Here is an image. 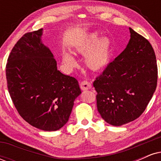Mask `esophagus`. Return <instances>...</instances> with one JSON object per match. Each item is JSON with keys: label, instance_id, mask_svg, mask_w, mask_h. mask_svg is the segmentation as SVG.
<instances>
[{"label": "esophagus", "instance_id": "34e87169", "mask_svg": "<svg viewBox=\"0 0 161 161\" xmlns=\"http://www.w3.org/2000/svg\"><path fill=\"white\" fill-rule=\"evenodd\" d=\"M80 88L83 91H86V90L92 88V84L89 82H88V81H82L80 83Z\"/></svg>", "mask_w": 161, "mask_h": 161}]
</instances>
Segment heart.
<instances>
[{
    "label": "heart",
    "mask_w": 161,
    "mask_h": 161,
    "mask_svg": "<svg viewBox=\"0 0 161 161\" xmlns=\"http://www.w3.org/2000/svg\"><path fill=\"white\" fill-rule=\"evenodd\" d=\"M75 55L85 57V63L90 69L95 72L104 70L110 64L113 55V43L110 38H100L97 32L87 35L79 40L73 48ZM62 61L70 68H75L78 63L73 55L64 53Z\"/></svg>",
    "instance_id": "heart-1"
}]
</instances>
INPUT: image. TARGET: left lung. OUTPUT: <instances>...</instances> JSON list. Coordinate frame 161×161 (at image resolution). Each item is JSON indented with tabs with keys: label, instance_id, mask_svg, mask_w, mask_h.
I'll list each match as a JSON object with an SVG mask.
<instances>
[{
	"label": "left lung",
	"instance_id": "obj_1",
	"mask_svg": "<svg viewBox=\"0 0 161 161\" xmlns=\"http://www.w3.org/2000/svg\"><path fill=\"white\" fill-rule=\"evenodd\" d=\"M130 39L124 51L110 63L93 83L101 117L115 126L135 120L145 111L158 82L152 46L129 28Z\"/></svg>",
	"mask_w": 161,
	"mask_h": 161
}]
</instances>
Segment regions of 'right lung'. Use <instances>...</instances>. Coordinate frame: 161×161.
I'll return each mask as SVG.
<instances>
[{
    "label": "right lung",
    "mask_w": 161,
    "mask_h": 161,
    "mask_svg": "<svg viewBox=\"0 0 161 161\" xmlns=\"http://www.w3.org/2000/svg\"><path fill=\"white\" fill-rule=\"evenodd\" d=\"M43 29L25 33L7 60V88L19 115L44 131H56L69 120L74 101L81 92L73 77L63 74L47 46Z\"/></svg>",
    "instance_id": "right-lung-1"
}]
</instances>
